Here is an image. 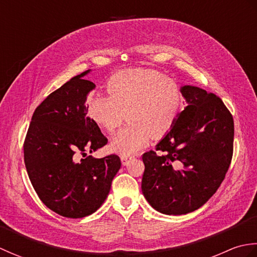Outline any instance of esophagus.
Segmentation results:
<instances>
[{
  "instance_id": "34e87169",
  "label": "esophagus",
  "mask_w": 257,
  "mask_h": 257,
  "mask_svg": "<svg viewBox=\"0 0 257 257\" xmlns=\"http://www.w3.org/2000/svg\"><path fill=\"white\" fill-rule=\"evenodd\" d=\"M120 159H121V162H122V165H123V166H127L128 163H129V161L132 160V157H128V156H121V157H120Z\"/></svg>"
}]
</instances>
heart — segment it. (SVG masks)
<instances>
[{"label":"heart","mask_w":257,"mask_h":257,"mask_svg":"<svg viewBox=\"0 0 257 257\" xmlns=\"http://www.w3.org/2000/svg\"><path fill=\"white\" fill-rule=\"evenodd\" d=\"M107 95H96L87 101V112L108 133L122 123L125 112L129 123L110 141V148L132 156L148 143L161 138L176 122L183 105L182 91L176 81L155 69H127L107 81Z\"/></svg>","instance_id":"1"}]
</instances>
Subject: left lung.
I'll return each mask as SVG.
<instances>
[{
  "instance_id": "1",
  "label": "left lung",
  "mask_w": 257,
  "mask_h": 257,
  "mask_svg": "<svg viewBox=\"0 0 257 257\" xmlns=\"http://www.w3.org/2000/svg\"><path fill=\"white\" fill-rule=\"evenodd\" d=\"M180 89L188 106L156 151L143 156V194L167 215L205 204L224 180L233 155L234 121L221 98L191 85Z\"/></svg>"
}]
</instances>
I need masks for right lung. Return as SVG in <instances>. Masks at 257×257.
<instances>
[{"label": "right lung", "instance_id": "add662e5", "mask_svg": "<svg viewBox=\"0 0 257 257\" xmlns=\"http://www.w3.org/2000/svg\"><path fill=\"white\" fill-rule=\"evenodd\" d=\"M75 76L48 95L33 113L24 143L27 174L38 198L57 214L80 219L96 212L110 191L121 167L119 157L92 158L107 144L98 124L88 117L86 100L96 85ZM84 158L78 163L77 155Z\"/></svg>", "mask_w": 257, "mask_h": 257}]
</instances>
